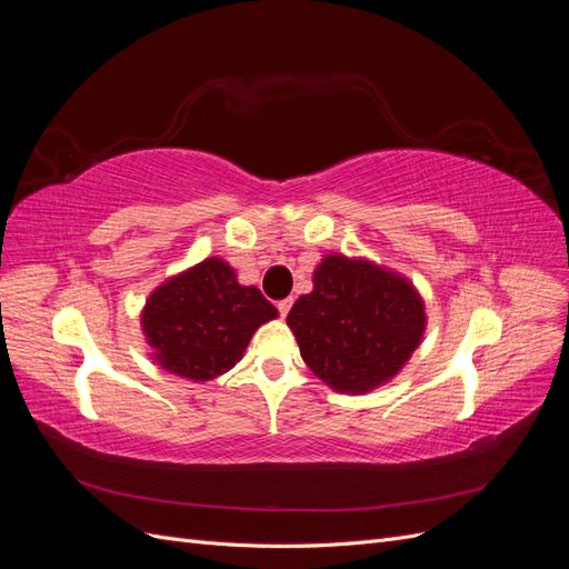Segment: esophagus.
<instances>
[{
	"mask_svg": "<svg viewBox=\"0 0 569 569\" xmlns=\"http://www.w3.org/2000/svg\"><path fill=\"white\" fill-rule=\"evenodd\" d=\"M291 303H295V301H291V299H284V301H280V303H278V311H280V316H282V318H287V313H289Z\"/></svg>",
	"mask_w": 569,
	"mask_h": 569,
	"instance_id": "34e87169",
	"label": "esophagus"
}]
</instances>
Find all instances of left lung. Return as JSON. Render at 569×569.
Instances as JSON below:
<instances>
[{"label":"left lung","instance_id":"8db88e82","mask_svg":"<svg viewBox=\"0 0 569 569\" xmlns=\"http://www.w3.org/2000/svg\"><path fill=\"white\" fill-rule=\"evenodd\" d=\"M287 325L318 380L363 396L403 370L425 337L427 313L406 274L366 256L325 253L313 291L291 306Z\"/></svg>","mask_w":569,"mask_h":569}]
</instances>
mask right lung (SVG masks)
<instances>
[{
  "label": "right lung",
  "instance_id": "add662e5",
  "mask_svg": "<svg viewBox=\"0 0 569 569\" xmlns=\"http://www.w3.org/2000/svg\"><path fill=\"white\" fill-rule=\"evenodd\" d=\"M278 316L253 284H239L226 258L211 256L153 289L140 327L149 356L166 372L211 382L232 370L258 327Z\"/></svg>",
  "mask_w": 569,
  "mask_h": 569
}]
</instances>
